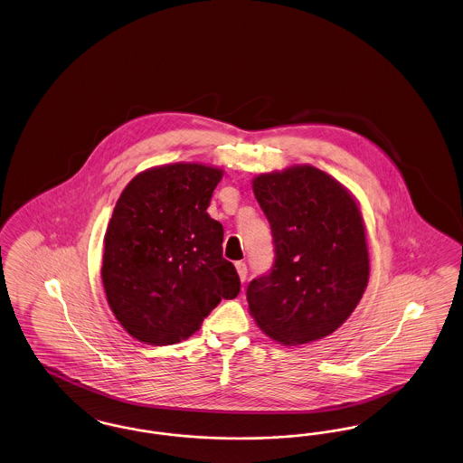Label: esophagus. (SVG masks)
<instances>
[{"instance_id":"1","label":"esophagus","mask_w":463,"mask_h":463,"mask_svg":"<svg viewBox=\"0 0 463 463\" xmlns=\"http://www.w3.org/2000/svg\"><path fill=\"white\" fill-rule=\"evenodd\" d=\"M236 270H238V276L241 281H246V276H248V269L244 262H236Z\"/></svg>"}]
</instances>
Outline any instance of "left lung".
Segmentation results:
<instances>
[{"instance_id": "1", "label": "left lung", "mask_w": 463, "mask_h": 463, "mask_svg": "<svg viewBox=\"0 0 463 463\" xmlns=\"http://www.w3.org/2000/svg\"><path fill=\"white\" fill-rule=\"evenodd\" d=\"M270 223L274 264L246 288L250 314L270 338L302 345L340 328L370 278L361 210L333 176L310 166L253 178Z\"/></svg>"}]
</instances>
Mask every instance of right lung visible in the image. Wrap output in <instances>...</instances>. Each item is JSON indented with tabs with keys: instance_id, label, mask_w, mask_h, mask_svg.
<instances>
[{
	"instance_id": "right-lung-1",
	"label": "right lung",
	"mask_w": 463,
	"mask_h": 463,
	"mask_svg": "<svg viewBox=\"0 0 463 463\" xmlns=\"http://www.w3.org/2000/svg\"><path fill=\"white\" fill-rule=\"evenodd\" d=\"M221 168L198 163L156 166L118 199L104 238L102 283L119 325L149 345H174L240 293L222 257L223 227L206 208Z\"/></svg>"
}]
</instances>
